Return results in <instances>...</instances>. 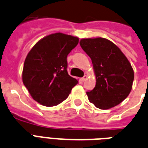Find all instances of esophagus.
<instances>
[{"label": "esophagus", "mask_w": 148, "mask_h": 148, "mask_svg": "<svg viewBox=\"0 0 148 148\" xmlns=\"http://www.w3.org/2000/svg\"><path fill=\"white\" fill-rule=\"evenodd\" d=\"M86 79H87V76H86V75H84V76H83V77L81 78V80H82V82H84L85 80Z\"/></svg>", "instance_id": "esophagus-1"}]
</instances>
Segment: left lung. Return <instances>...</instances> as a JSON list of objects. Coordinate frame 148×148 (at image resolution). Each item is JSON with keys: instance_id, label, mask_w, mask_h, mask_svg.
Here are the masks:
<instances>
[{"instance_id": "obj_1", "label": "left lung", "mask_w": 148, "mask_h": 148, "mask_svg": "<svg viewBox=\"0 0 148 148\" xmlns=\"http://www.w3.org/2000/svg\"><path fill=\"white\" fill-rule=\"evenodd\" d=\"M80 46L90 56L97 82L86 92L88 99L97 108H112L128 97L132 89L134 70L130 62L115 44L103 38H83Z\"/></svg>"}]
</instances>
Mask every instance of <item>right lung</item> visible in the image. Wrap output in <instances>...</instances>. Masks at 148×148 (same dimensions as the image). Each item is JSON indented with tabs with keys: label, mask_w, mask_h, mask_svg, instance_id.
<instances>
[{
	"label": "right lung",
	"mask_w": 148,
	"mask_h": 148,
	"mask_svg": "<svg viewBox=\"0 0 148 148\" xmlns=\"http://www.w3.org/2000/svg\"><path fill=\"white\" fill-rule=\"evenodd\" d=\"M79 38L62 33L49 35L36 43L25 58L23 83L43 106L58 105L69 97L78 80L67 72V56Z\"/></svg>",
	"instance_id": "right-lung-1"
}]
</instances>
